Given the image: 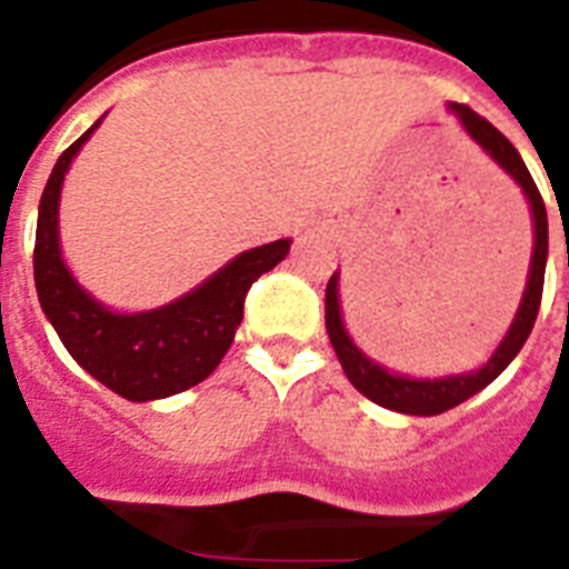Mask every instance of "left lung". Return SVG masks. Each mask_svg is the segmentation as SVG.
I'll use <instances>...</instances> for the list:
<instances>
[{
	"label": "left lung",
	"mask_w": 569,
	"mask_h": 569,
	"mask_svg": "<svg viewBox=\"0 0 569 569\" xmlns=\"http://www.w3.org/2000/svg\"><path fill=\"white\" fill-rule=\"evenodd\" d=\"M449 111L461 120V126L467 128V134L472 137V140H476L478 146H481L483 151H487V154L518 182V186H521L523 197L530 202L532 229H536L532 231V260L521 306H518L512 326L507 329V335H503V340L498 343L496 352H492V358L487 360L481 369H476V372L447 375V378L432 380L407 378V375L389 372L387 367H380V363H375L372 358H367V355L360 352L343 326L338 295L340 278L338 271H335L332 278H329V283H326V332H329V340H332V349L335 355H338L340 367H343L346 378L352 380V387L358 389V392L367 395L369 401L403 415H441L447 412V409L463 403L467 398H472L476 392H481L483 387H490L492 380H496L503 369L510 367L512 358L521 352V346L530 338L538 306H541V291H545L547 209L541 194H538L536 180H532V174L527 171V166H523L516 146H512L492 122L478 117L469 106H458V102H449Z\"/></svg>",
	"instance_id": "1"
}]
</instances>
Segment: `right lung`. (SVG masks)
Returning <instances> with one entry per match:
<instances>
[{
    "mask_svg": "<svg viewBox=\"0 0 569 569\" xmlns=\"http://www.w3.org/2000/svg\"><path fill=\"white\" fill-rule=\"evenodd\" d=\"M102 117L62 151L39 200L33 280L42 312L88 375L128 401H157L209 378L229 352L251 283L289 254L291 240L257 246L151 312L120 315L73 280L59 249V191L68 166Z\"/></svg>",
    "mask_w": 569,
    "mask_h": 569,
    "instance_id": "right-lung-1",
    "label": "right lung"
}]
</instances>
